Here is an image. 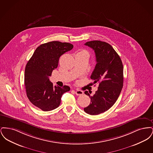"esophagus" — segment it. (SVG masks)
I'll return each instance as SVG.
<instances>
[{
  "mask_svg": "<svg viewBox=\"0 0 153 153\" xmlns=\"http://www.w3.org/2000/svg\"><path fill=\"white\" fill-rule=\"evenodd\" d=\"M76 95H77V96H80V95H82L83 94V92L82 91H80V90H76L74 91Z\"/></svg>",
  "mask_w": 153,
  "mask_h": 153,
  "instance_id": "esophagus-1",
  "label": "esophagus"
}]
</instances>
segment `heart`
Instances as JSON below:
<instances>
[{"label":"heart","mask_w":153,"mask_h":153,"mask_svg":"<svg viewBox=\"0 0 153 153\" xmlns=\"http://www.w3.org/2000/svg\"><path fill=\"white\" fill-rule=\"evenodd\" d=\"M82 52H84V53H87V54H88L87 53L86 51H82Z\"/></svg>","instance_id":"heart-1"}]
</instances>
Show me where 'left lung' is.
Returning a JSON list of instances; mask_svg holds the SVG:
<instances>
[{
	"label": "left lung",
	"mask_w": 153,
	"mask_h": 153,
	"mask_svg": "<svg viewBox=\"0 0 153 153\" xmlns=\"http://www.w3.org/2000/svg\"><path fill=\"white\" fill-rule=\"evenodd\" d=\"M85 45L95 51L96 64L91 79L99 85L92 96L85 92L91 98V102L84 110L89 115H96L107 111L117 102L123 85V66L119 56L109 44L92 41Z\"/></svg>",
	"instance_id": "1"
}]
</instances>
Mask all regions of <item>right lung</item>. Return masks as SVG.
Listing matches in <instances>:
<instances>
[{"label":"right lung","mask_w":153,"mask_h":153,"mask_svg":"<svg viewBox=\"0 0 153 153\" xmlns=\"http://www.w3.org/2000/svg\"><path fill=\"white\" fill-rule=\"evenodd\" d=\"M72 44L51 41L39 46L25 68V85L30 102L44 111L56 109L70 87L53 86L49 77L57 68L59 58L73 49Z\"/></svg>","instance_id":"add662e5"}]
</instances>
